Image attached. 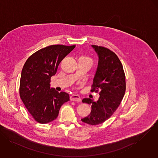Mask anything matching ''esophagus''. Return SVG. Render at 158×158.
I'll return each mask as SVG.
<instances>
[{"mask_svg":"<svg viewBox=\"0 0 158 158\" xmlns=\"http://www.w3.org/2000/svg\"><path fill=\"white\" fill-rule=\"evenodd\" d=\"M70 99L71 101H74V102H81V98L80 96L78 95H75V94H73V95L70 96Z\"/></svg>","mask_w":158,"mask_h":158,"instance_id":"34e87169","label":"esophagus"}]
</instances>
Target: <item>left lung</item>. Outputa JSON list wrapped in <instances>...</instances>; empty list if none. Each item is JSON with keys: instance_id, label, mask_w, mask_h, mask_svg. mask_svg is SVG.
<instances>
[{"instance_id": "1", "label": "left lung", "mask_w": 158, "mask_h": 158, "mask_svg": "<svg viewBox=\"0 0 158 158\" xmlns=\"http://www.w3.org/2000/svg\"><path fill=\"white\" fill-rule=\"evenodd\" d=\"M98 56L97 71L91 91L98 93L97 102L89 98L83 103L91 105L88 116L81 119L89 125H97L109 118L118 108L126 91V77L117 55L108 48L92 45Z\"/></svg>"}]
</instances>
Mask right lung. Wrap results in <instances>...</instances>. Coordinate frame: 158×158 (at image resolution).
I'll use <instances>...</instances> for the list:
<instances>
[{
    "mask_svg": "<svg viewBox=\"0 0 158 158\" xmlns=\"http://www.w3.org/2000/svg\"><path fill=\"white\" fill-rule=\"evenodd\" d=\"M61 44L40 49L26 60L21 74L19 93L26 108L36 122L45 124L55 120L69 95L50 88L61 61L75 48Z\"/></svg>",
    "mask_w": 158,
    "mask_h": 158,
    "instance_id": "add662e5",
    "label": "right lung"
}]
</instances>
